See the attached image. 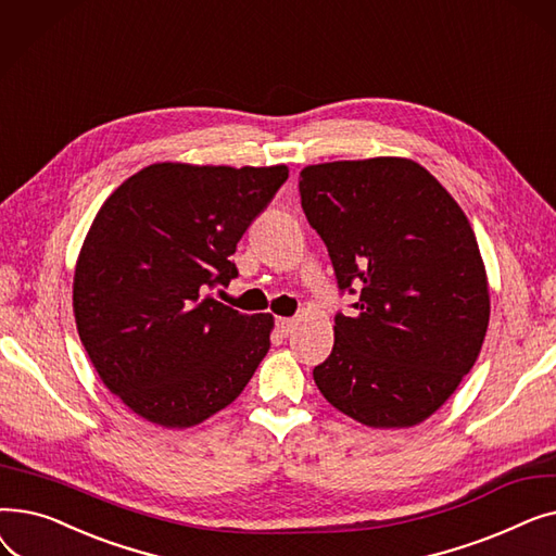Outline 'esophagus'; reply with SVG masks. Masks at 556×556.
<instances>
[{"instance_id": "1", "label": "esophagus", "mask_w": 556, "mask_h": 556, "mask_svg": "<svg viewBox=\"0 0 556 556\" xmlns=\"http://www.w3.org/2000/svg\"><path fill=\"white\" fill-rule=\"evenodd\" d=\"M295 327H298L295 317H277V329L281 336H290Z\"/></svg>"}]
</instances>
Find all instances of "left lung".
I'll list each match as a JSON object with an SVG mask.
<instances>
[{"label": "left lung", "instance_id": "left-lung-1", "mask_svg": "<svg viewBox=\"0 0 556 556\" xmlns=\"http://www.w3.org/2000/svg\"><path fill=\"white\" fill-rule=\"evenodd\" d=\"M302 210L325 241L338 288L361 298L336 315L317 390L369 428H410L469 374L489 327L476 233L417 162L371 157L300 173Z\"/></svg>", "mask_w": 556, "mask_h": 556}]
</instances>
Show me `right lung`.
Here are the masks:
<instances>
[{
	"mask_svg": "<svg viewBox=\"0 0 556 556\" xmlns=\"http://www.w3.org/2000/svg\"><path fill=\"white\" fill-rule=\"evenodd\" d=\"M288 180V166L160 162L114 189L74 273L80 342L103 386L135 415L191 428L237 399L270 349V313L245 315L212 290Z\"/></svg>",
	"mask_w": 556,
	"mask_h": 556,
	"instance_id": "right-lung-1",
	"label": "right lung"
}]
</instances>
